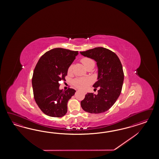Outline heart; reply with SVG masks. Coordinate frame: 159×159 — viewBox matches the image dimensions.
Returning a JSON list of instances; mask_svg holds the SVG:
<instances>
[{"label":"heart","mask_w":159,"mask_h":159,"mask_svg":"<svg viewBox=\"0 0 159 159\" xmlns=\"http://www.w3.org/2000/svg\"><path fill=\"white\" fill-rule=\"evenodd\" d=\"M81 61L85 67H86L87 66H88L92 64H94V61L90 58H83L81 60ZM72 65H70L69 66V67L68 68V70H67L68 73H72ZM92 82V79L89 77H79V78L75 79L73 80V85L79 89H84L86 88L88 86V85H89Z\"/></svg>","instance_id":"heart-1"}]
</instances>
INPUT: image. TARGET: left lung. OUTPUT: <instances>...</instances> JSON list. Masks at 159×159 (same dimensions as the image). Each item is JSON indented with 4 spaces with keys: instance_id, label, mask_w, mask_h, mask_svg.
Masks as SVG:
<instances>
[{
    "instance_id": "1",
    "label": "left lung",
    "mask_w": 159,
    "mask_h": 159,
    "mask_svg": "<svg viewBox=\"0 0 159 159\" xmlns=\"http://www.w3.org/2000/svg\"><path fill=\"white\" fill-rule=\"evenodd\" d=\"M84 57L94 59L98 68L97 81L93 87H98L97 94L88 93L80 102L84 111L100 114L108 110L120 95L124 79L123 68L116 53L103 48H96L80 52Z\"/></svg>"
}]
</instances>
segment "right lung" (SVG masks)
<instances>
[{"label":"right lung","instance_id":"right-lung-1","mask_svg":"<svg viewBox=\"0 0 159 159\" xmlns=\"http://www.w3.org/2000/svg\"><path fill=\"white\" fill-rule=\"evenodd\" d=\"M78 51L61 48L49 50L39 59L34 69L32 86L35 101L47 116L62 117L67 111V102L76 90L59 89L61 80H65L68 68Z\"/></svg>","mask_w":159,"mask_h":159}]
</instances>
